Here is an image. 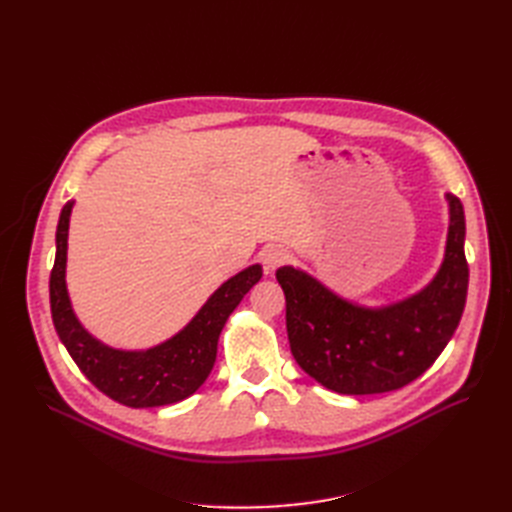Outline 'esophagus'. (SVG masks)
<instances>
[{
    "label": "esophagus",
    "instance_id": "34e87169",
    "mask_svg": "<svg viewBox=\"0 0 512 512\" xmlns=\"http://www.w3.org/2000/svg\"><path fill=\"white\" fill-rule=\"evenodd\" d=\"M260 260H262V265H265L267 271H275L277 267H282L284 262L288 260V252L284 250L282 245H267L260 254Z\"/></svg>",
    "mask_w": 512,
    "mask_h": 512
}]
</instances>
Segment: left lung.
Returning a JSON list of instances; mask_svg holds the SVG:
<instances>
[{"label": "left lung", "mask_w": 512, "mask_h": 512, "mask_svg": "<svg viewBox=\"0 0 512 512\" xmlns=\"http://www.w3.org/2000/svg\"><path fill=\"white\" fill-rule=\"evenodd\" d=\"M446 198L451 226L444 262L433 282L406 301L367 309L299 269H277L290 350L305 374L335 393L374 395L410 384L438 359L466 307L470 273L463 205L453 194Z\"/></svg>", "instance_id": "left-lung-1"}]
</instances>
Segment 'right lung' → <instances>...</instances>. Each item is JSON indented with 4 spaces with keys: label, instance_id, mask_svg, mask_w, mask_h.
<instances>
[{
    "label": "right lung",
    "instance_id": "1",
    "mask_svg": "<svg viewBox=\"0 0 512 512\" xmlns=\"http://www.w3.org/2000/svg\"><path fill=\"white\" fill-rule=\"evenodd\" d=\"M72 203L57 224V252L51 271V314L66 350L98 391L130 408L177 404L207 380L228 316L262 277L260 265L230 277L211 294L194 320L168 342L149 350H115L91 337L76 320L66 290V252Z\"/></svg>",
    "mask_w": 512,
    "mask_h": 512
}]
</instances>
